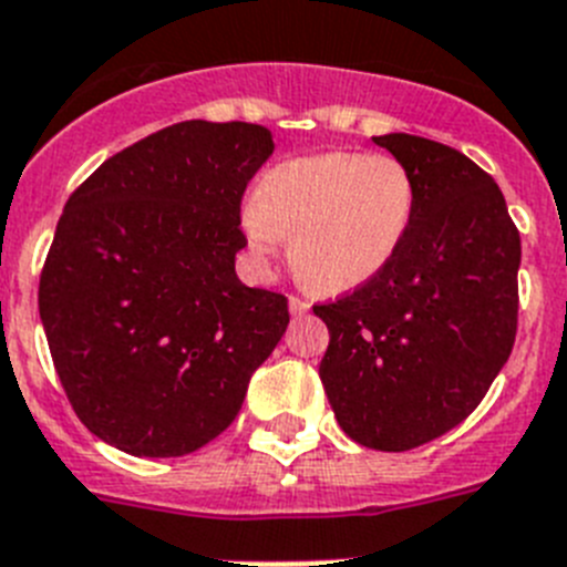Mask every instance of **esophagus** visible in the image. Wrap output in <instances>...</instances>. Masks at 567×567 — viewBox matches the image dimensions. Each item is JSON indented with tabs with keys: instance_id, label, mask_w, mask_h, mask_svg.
<instances>
[{
	"instance_id": "obj_1",
	"label": "esophagus",
	"mask_w": 567,
	"mask_h": 567,
	"mask_svg": "<svg viewBox=\"0 0 567 567\" xmlns=\"http://www.w3.org/2000/svg\"><path fill=\"white\" fill-rule=\"evenodd\" d=\"M288 308H290V313H293V317H302V313L308 311L311 305L305 302V299H299V297H290L288 299Z\"/></svg>"
}]
</instances>
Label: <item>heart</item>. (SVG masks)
I'll return each instance as SVG.
<instances>
[{"instance_id": "b5f03b06", "label": "heart", "mask_w": 567, "mask_h": 567, "mask_svg": "<svg viewBox=\"0 0 567 567\" xmlns=\"http://www.w3.org/2000/svg\"><path fill=\"white\" fill-rule=\"evenodd\" d=\"M416 208L413 176L388 154H319L270 167L243 228L256 256L293 236L299 277L324 293L371 282L405 243Z\"/></svg>"}]
</instances>
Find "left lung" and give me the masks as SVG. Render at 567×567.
I'll return each instance as SVG.
<instances>
[{
	"mask_svg": "<svg viewBox=\"0 0 567 567\" xmlns=\"http://www.w3.org/2000/svg\"><path fill=\"white\" fill-rule=\"evenodd\" d=\"M411 171L405 243L371 282L313 313L331 342L319 379L339 427L373 451H411L460 425L508 362L522 245L499 185L454 147L373 136Z\"/></svg>",
	"mask_w": 567,
	"mask_h": 567,
	"instance_id": "8db88e82",
	"label": "left lung"
}]
</instances>
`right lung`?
<instances>
[{
  "mask_svg": "<svg viewBox=\"0 0 567 567\" xmlns=\"http://www.w3.org/2000/svg\"><path fill=\"white\" fill-rule=\"evenodd\" d=\"M268 127L190 120L102 162L59 216L39 317L82 425L131 456H185L243 408L288 299L236 277L239 202Z\"/></svg>",
  "mask_w": 567,
  "mask_h": 567,
  "instance_id": "1",
  "label": "right lung"
}]
</instances>
